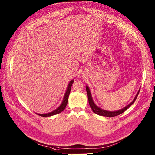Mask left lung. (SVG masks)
Returning <instances> with one entry per match:
<instances>
[{
	"mask_svg": "<svg viewBox=\"0 0 155 155\" xmlns=\"http://www.w3.org/2000/svg\"><path fill=\"white\" fill-rule=\"evenodd\" d=\"M86 91H87V98H88V101H89V104L90 106V107L91 108V110H93V112H94L95 114H97V115H99V116H105V117H114V116H118V115L121 114L122 113L124 112L127 109L129 108L130 106L134 103L135 100L136 99L137 97H138V95L140 92V90H138V91L137 92V94L134 97V99H133V101H132V102L129 104L128 105H127L125 107H124L123 108L121 109V110H116V111H108V110H103L102 108H99L98 106H97L95 104V103H94V100H93L92 98V96H91V91L89 87L87 86H86Z\"/></svg>",
	"mask_w": 155,
	"mask_h": 155,
	"instance_id": "1",
	"label": "left lung"
}]
</instances>
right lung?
Here are the masks:
<instances>
[{"label":"right lung","mask_w":155,"mask_h":155,"mask_svg":"<svg viewBox=\"0 0 155 155\" xmlns=\"http://www.w3.org/2000/svg\"><path fill=\"white\" fill-rule=\"evenodd\" d=\"M74 81V80L73 79V80H71L69 82L68 85L67 90H66V91H65V94H64V98H63L62 102H61V104L59 106L58 108H57L56 110H53V111H52L51 112L47 113V114H38V113H36V114L38 115H39V116H42V117H49V116H54V115H56V114H58L61 112L62 111H64V110L65 108V107H66V106H67V104H68V102L69 95V94H70L71 89V86L73 84Z\"/></svg>","instance_id":"right-lung-1"}]
</instances>
